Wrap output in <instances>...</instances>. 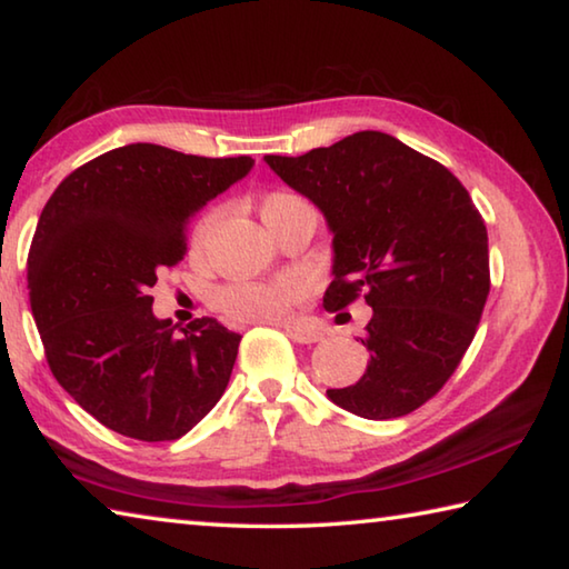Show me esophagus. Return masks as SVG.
Listing matches in <instances>:
<instances>
[{"label": "esophagus", "instance_id": "34e87169", "mask_svg": "<svg viewBox=\"0 0 569 569\" xmlns=\"http://www.w3.org/2000/svg\"><path fill=\"white\" fill-rule=\"evenodd\" d=\"M286 333L291 336L296 343H316L323 339L319 329H311V326H286Z\"/></svg>", "mask_w": 569, "mask_h": 569}]
</instances>
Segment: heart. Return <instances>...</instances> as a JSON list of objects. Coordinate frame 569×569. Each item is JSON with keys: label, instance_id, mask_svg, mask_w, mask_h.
<instances>
[{"label": "heart", "instance_id": "b5f03b06", "mask_svg": "<svg viewBox=\"0 0 569 569\" xmlns=\"http://www.w3.org/2000/svg\"><path fill=\"white\" fill-rule=\"evenodd\" d=\"M258 213L266 228L273 230L286 223L293 216H316V208L301 192L278 188L266 192L258 203ZM213 226V216H206L196 228V243L206 238V233ZM301 286L293 278H276V281L266 283H230L218 288L213 293V303L220 311L233 316V319H248V321H278L291 311V308L301 301Z\"/></svg>", "mask_w": 569, "mask_h": 569}]
</instances>
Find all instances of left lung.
I'll return each mask as SVG.
<instances>
[{"instance_id":"obj_1","label":"left lung","mask_w":569,"mask_h":569,"mask_svg":"<svg viewBox=\"0 0 569 569\" xmlns=\"http://www.w3.org/2000/svg\"><path fill=\"white\" fill-rule=\"evenodd\" d=\"M266 162L333 233L326 311L359 296L373 308L363 377L326 393L356 417H407L457 371L489 296L487 226L467 188L441 162L377 130Z\"/></svg>"}]
</instances>
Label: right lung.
Here are the masks:
<instances>
[{"label": "right lung", "instance_id": "right-lung-1", "mask_svg": "<svg viewBox=\"0 0 569 569\" xmlns=\"http://www.w3.org/2000/svg\"><path fill=\"white\" fill-rule=\"evenodd\" d=\"M253 158H200L132 142L72 170L37 223L27 288L47 363L104 427L172 441L216 407L240 336L216 319L176 333L150 288L186 256L190 218Z\"/></svg>", "mask_w": 569, "mask_h": 569}]
</instances>
